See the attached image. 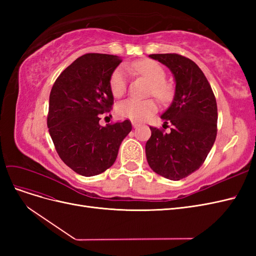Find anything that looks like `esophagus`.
Instances as JSON below:
<instances>
[{
  "label": "esophagus",
  "mask_w": 256,
  "mask_h": 256,
  "mask_svg": "<svg viewBox=\"0 0 256 256\" xmlns=\"http://www.w3.org/2000/svg\"><path fill=\"white\" fill-rule=\"evenodd\" d=\"M138 126H140V124H138V122H132V127H134V128H138Z\"/></svg>",
  "instance_id": "esophagus-1"
}]
</instances>
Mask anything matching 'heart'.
Segmentation results:
<instances>
[{
  "instance_id": "heart-1",
  "label": "heart",
  "mask_w": 256,
  "mask_h": 256,
  "mask_svg": "<svg viewBox=\"0 0 256 256\" xmlns=\"http://www.w3.org/2000/svg\"><path fill=\"white\" fill-rule=\"evenodd\" d=\"M136 72L152 81L150 95H154L161 102H168L172 97V86L166 80V70L158 62L152 60H140L132 64ZM109 86L112 95L116 98L125 94L127 88L126 69L122 66L115 68L110 76ZM158 110V104L154 99L138 100L129 98L116 106V113L122 118L131 120H145Z\"/></svg>"
}]
</instances>
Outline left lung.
I'll return each mask as SVG.
<instances>
[{"mask_svg": "<svg viewBox=\"0 0 256 256\" xmlns=\"http://www.w3.org/2000/svg\"><path fill=\"white\" fill-rule=\"evenodd\" d=\"M150 58L170 68L176 86L172 104L161 115L164 125L172 124L171 132L150 127L146 159L154 173L180 180L202 166L216 141V97L205 74L190 58L176 53L150 54Z\"/></svg>", "mask_w": 256, "mask_h": 256, "instance_id": "left-lung-1", "label": "left lung"}]
</instances>
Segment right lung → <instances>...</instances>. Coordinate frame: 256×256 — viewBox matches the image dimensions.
Masks as SVG:
<instances>
[{
	"instance_id": "obj_1",
	"label": "right lung",
	"mask_w": 256,
	"mask_h": 256,
	"mask_svg": "<svg viewBox=\"0 0 256 256\" xmlns=\"http://www.w3.org/2000/svg\"><path fill=\"white\" fill-rule=\"evenodd\" d=\"M122 63L111 54L88 53L76 58L54 82L47 125L60 158L76 173L94 176L113 166L130 120L99 125L114 98L110 76Z\"/></svg>"
}]
</instances>
